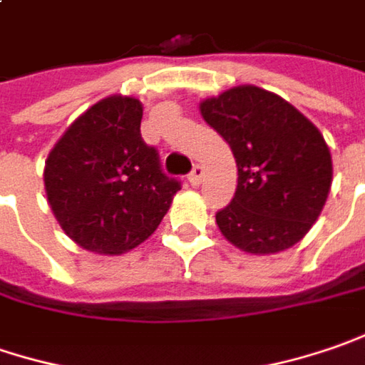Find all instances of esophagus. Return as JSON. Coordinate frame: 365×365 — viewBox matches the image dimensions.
<instances>
[{
    "label": "esophagus",
    "instance_id": "obj_1",
    "mask_svg": "<svg viewBox=\"0 0 365 365\" xmlns=\"http://www.w3.org/2000/svg\"><path fill=\"white\" fill-rule=\"evenodd\" d=\"M202 178H204V169L200 165H194L192 173L187 175V182L192 183V185H200V183H202Z\"/></svg>",
    "mask_w": 365,
    "mask_h": 365
}]
</instances>
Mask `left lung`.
I'll return each instance as SVG.
<instances>
[{
  "label": "left lung",
  "mask_w": 365,
  "mask_h": 365,
  "mask_svg": "<svg viewBox=\"0 0 365 365\" xmlns=\"http://www.w3.org/2000/svg\"><path fill=\"white\" fill-rule=\"evenodd\" d=\"M229 143L237 192L216 225L245 253L272 255L296 245L325 206L333 163L319 128L267 89L239 86L200 103Z\"/></svg>",
  "instance_id": "8db88e82"
}]
</instances>
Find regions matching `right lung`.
Returning a JSON list of instances; mask_svg holds the SVG:
<instances>
[{"mask_svg":"<svg viewBox=\"0 0 365 365\" xmlns=\"http://www.w3.org/2000/svg\"><path fill=\"white\" fill-rule=\"evenodd\" d=\"M143 103L110 96L58 138L44 165V190L61 229L79 247L120 255L151 232L180 190L159 153L140 136Z\"/></svg>","mask_w":365,"mask_h":365,"instance_id":"add662e5","label":"right lung"}]
</instances>
